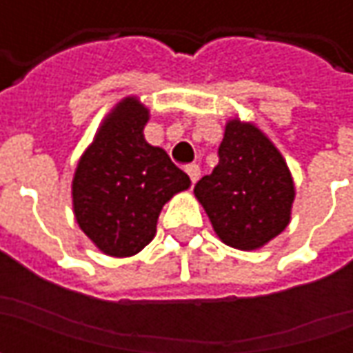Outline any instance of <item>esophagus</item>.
Returning <instances> with one entry per match:
<instances>
[{"label":"esophagus","mask_w":353,"mask_h":353,"mask_svg":"<svg viewBox=\"0 0 353 353\" xmlns=\"http://www.w3.org/2000/svg\"><path fill=\"white\" fill-rule=\"evenodd\" d=\"M187 174H189V177H191L192 183H196L200 177V166L199 164H191V166H187Z\"/></svg>","instance_id":"obj_1"}]
</instances>
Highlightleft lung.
Instances as JSON below:
<instances>
[{
    "label": "left lung",
    "instance_id": "left-lung-1",
    "mask_svg": "<svg viewBox=\"0 0 353 353\" xmlns=\"http://www.w3.org/2000/svg\"><path fill=\"white\" fill-rule=\"evenodd\" d=\"M217 236L236 250H257L285 229L295 199L293 177L265 134L238 119L225 126L219 164L194 185Z\"/></svg>",
    "mask_w": 353,
    "mask_h": 353
}]
</instances>
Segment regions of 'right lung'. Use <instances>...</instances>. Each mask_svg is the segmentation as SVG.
Returning <instances> with one entry per match:
<instances>
[{"mask_svg": "<svg viewBox=\"0 0 353 353\" xmlns=\"http://www.w3.org/2000/svg\"><path fill=\"white\" fill-rule=\"evenodd\" d=\"M149 111L124 98L108 115L73 177V212L81 230L111 257L141 252L157 232L162 206L191 179L164 149L149 145Z\"/></svg>", "mask_w": 353, "mask_h": 353, "instance_id": "right-lung-1", "label": "right lung"}]
</instances>
